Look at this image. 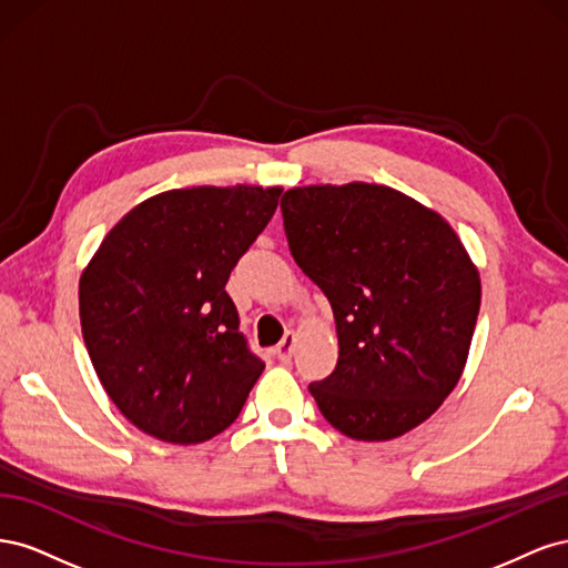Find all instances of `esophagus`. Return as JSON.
I'll use <instances>...</instances> for the list:
<instances>
[{"instance_id": "obj_1", "label": "esophagus", "mask_w": 568, "mask_h": 568, "mask_svg": "<svg viewBox=\"0 0 568 568\" xmlns=\"http://www.w3.org/2000/svg\"><path fill=\"white\" fill-rule=\"evenodd\" d=\"M294 343H296V332H286V336L282 338V343L274 353H277L280 359H291V353H294Z\"/></svg>"}]
</instances>
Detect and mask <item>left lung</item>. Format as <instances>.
<instances>
[{"instance_id":"1","label":"left lung","mask_w":568,"mask_h":568,"mask_svg":"<svg viewBox=\"0 0 568 568\" xmlns=\"http://www.w3.org/2000/svg\"><path fill=\"white\" fill-rule=\"evenodd\" d=\"M296 265L329 298L338 363L313 398L355 440H390L426 422L457 386L480 280L436 211L384 184H311L282 196Z\"/></svg>"}]
</instances>
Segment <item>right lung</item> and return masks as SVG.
Instances as JSON below:
<instances>
[{"label":"right lung","instance_id":"add662e5","mask_svg":"<svg viewBox=\"0 0 568 568\" xmlns=\"http://www.w3.org/2000/svg\"><path fill=\"white\" fill-rule=\"evenodd\" d=\"M280 196L282 186L170 189L134 205L84 267V346L140 432L194 445L242 412L265 363L239 332L225 284Z\"/></svg>","mask_w":568,"mask_h":568}]
</instances>
